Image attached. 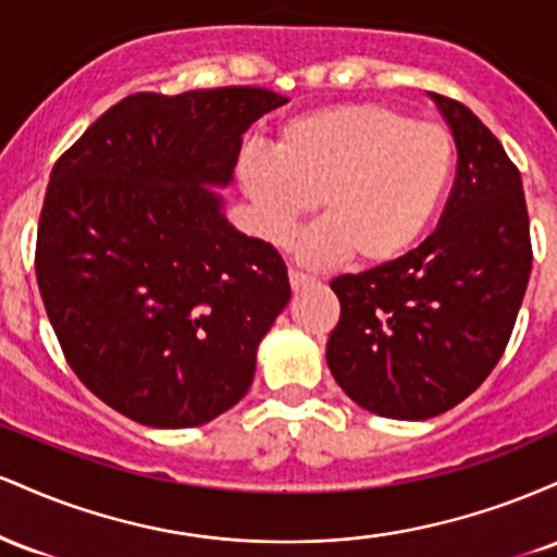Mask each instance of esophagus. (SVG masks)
Wrapping results in <instances>:
<instances>
[{
  "instance_id": "1",
  "label": "esophagus",
  "mask_w": 557,
  "mask_h": 557,
  "mask_svg": "<svg viewBox=\"0 0 557 557\" xmlns=\"http://www.w3.org/2000/svg\"><path fill=\"white\" fill-rule=\"evenodd\" d=\"M314 283H317V277H311V274L290 270V287H293V290H304V287H309Z\"/></svg>"
}]
</instances>
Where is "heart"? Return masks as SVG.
<instances>
[{"mask_svg": "<svg viewBox=\"0 0 557 557\" xmlns=\"http://www.w3.org/2000/svg\"><path fill=\"white\" fill-rule=\"evenodd\" d=\"M453 164L447 127L367 101L293 117L274 154L246 151L238 175L267 240L285 243L319 198L324 220L300 238V259L322 267L354 253L387 264L430 227Z\"/></svg>", "mask_w": 557, "mask_h": 557, "instance_id": "obj_1", "label": "heart"}]
</instances>
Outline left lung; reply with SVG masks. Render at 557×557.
Segmentation results:
<instances>
[{"label": "left lung", "instance_id": "left-lung-1", "mask_svg": "<svg viewBox=\"0 0 557 557\" xmlns=\"http://www.w3.org/2000/svg\"><path fill=\"white\" fill-rule=\"evenodd\" d=\"M432 99L458 149L437 230L406 257L330 283L341 300L330 372L387 419H432L469 398L500 361L532 274L519 168L469 107Z\"/></svg>", "mask_w": 557, "mask_h": 557}]
</instances>
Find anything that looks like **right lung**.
I'll return each mask as SVG.
<instances>
[{"mask_svg": "<svg viewBox=\"0 0 557 557\" xmlns=\"http://www.w3.org/2000/svg\"><path fill=\"white\" fill-rule=\"evenodd\" d=\"M285 101L257 86L133 94L52 168L38 290L78 380L138 424H207L251 387L287 267L207 185L233 181L240 136Z\"/></svg>", "mask_w": 557, "mask_h": 557, "instance_id": "1", "label": "right lung"}]
</instances>
